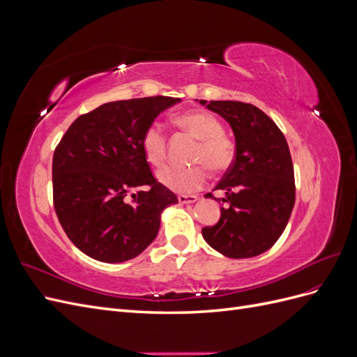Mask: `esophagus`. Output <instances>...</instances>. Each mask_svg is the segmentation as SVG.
Returning a JSON list of instances; mask_svg holds the SVG:
<instances>
[{"instance_id": "1", "label": "esophagus", "mask_w": 357, "mask_h": 357, "mask_svg": "<svg viewBox=\"0 0 357 357\" xmlns=\"http://www.w3.org/2000/svg\"><path fill=\"white\" fill-rule=\"evenodd\" d=\"M197 199H198L197 195H178L180 204H193Z\"/></svg>"}]
</instances>
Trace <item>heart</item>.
Listing matches in <instances>:
<instances>
[{"instance_id": "1", "label": "heart", "mask_w": 357, "mask_h": 357, "mask_svg": "<svg viewBox=\"0 0 357 357\" xmlns=\"http://www.w3.org/2000/svg\"><path fill=\"white\" fill-rule=\"evenodd\" d=\"M176 125L198 139L193 150L192 167H167L159 172V180L171 190L189 193L198 190L207 180V167L219 174L229 169L235 159V144L223 132V125L208 112H188L176 117ZM142 149L150 165L160 168L167 160V134L158 122L150 123L142 137ZM204 165L202 166V164Z\"/></svg>"}]
</instances>
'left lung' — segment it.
<instances>
[{"instance_id": "8db88e82", "label": "left lung", "mask_w": 357, "mask_h": 357, "mask_svg": "<svg viewBox=\"0 0 357 357\" xmlns=\"http://www.w3.org/2000/svg\"><path fill=\"white\" fill-rule=\"evenodd\" d=\"M199 102L220 114L235 134V159L214 188L225 190L222 202L226 207L220 208L218 223L202 228V236L228 257L257 256L280 238L295 205V174L287 142L273 119L252 104ZM205 197L214 198L211 193Z\"/></svg>"}]
</instances>
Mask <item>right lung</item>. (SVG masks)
Returning a JSON list of instances; mask_svg holds the SVG:
<instances>
[{
    "label": "right lung",
    "instance_id": "1",
    "mask_svg": "<svg viewBox=\"0 0 357 357\" xmlns=\"http://www.w3.org/2000/svg\"><path fill=\"white\" fill-rule=\"evenodd\" d=\"M178 101L158 95L107 102L79 116L61 138L52 164L53 207L84 255L107 264L138 256L156 238L160 213L178 202L142 149L146 128Z\"/></svg>",
    "mask_w": 357,
    "mask_h": 357
}]
</instances>
